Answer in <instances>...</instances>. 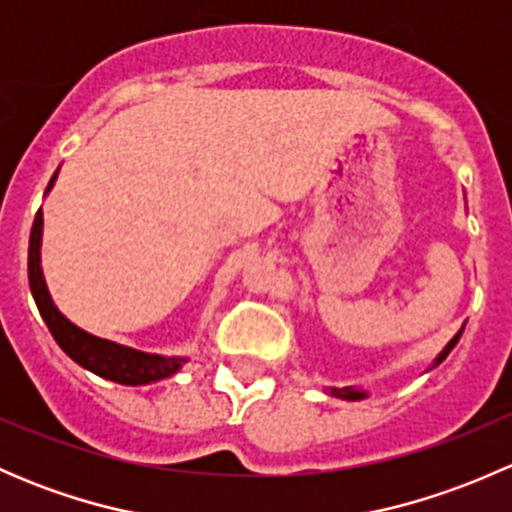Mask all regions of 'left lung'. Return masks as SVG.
Here are the masks:
<instances>
[{"label": "left lung", "instance_id": "8db88e82", "mask_svg": "<svg viewBox=\"0 0 512 512\" xmlns=\"http://www.w3.org/2000/svg\"><path fill=\"white\" fill-rule=\"evenodd\" d=\"M461 334H463V329L456 334V337L451 339V342L446 344V349H443V352L436 356V361H433V366H438L443 359H446L448 354H451V349L456 347L458 339H461ZM329 394L337 396V399H344V401H361V399H366V396H369L364 389H354V386H344V389H334V386H332V389H329Z\"/></svg>", "mask_w": 512, "mask_h": 512}]
</instances>
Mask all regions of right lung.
Listing matches in <instances>:
<instances>
[{
  "instance_id": "1",
  "label": "right lung",
  "mask_w": 512,
  "mask_h": 512,
  "mask_svg": "<svg viewBox=\"0 0 512 512\" xmlns=\"http://www.w3.org/2000/svg\"><path fill=\"white\" fill-rule=\"evenodd\" d=\"M56 170L51 175L46 193L54 188L56 183ZM41 232H44V215L36 213L32 225V237H29V287H32L34 302L39 307L41 319L49 327L51 337L56 339L61 349L71 356L79 366L94 371L96 376L108 381H116L123 386H143L153 384V381L168 379L173 376L180 366L185 364V356H160V354H146L138 349L123 347V344L108 342V339L94 337V334L84 332L76 327L74 322L59 312V307L51 299L49 287H46L44 272H41Z\"/></svg>"
}]
</instances>
